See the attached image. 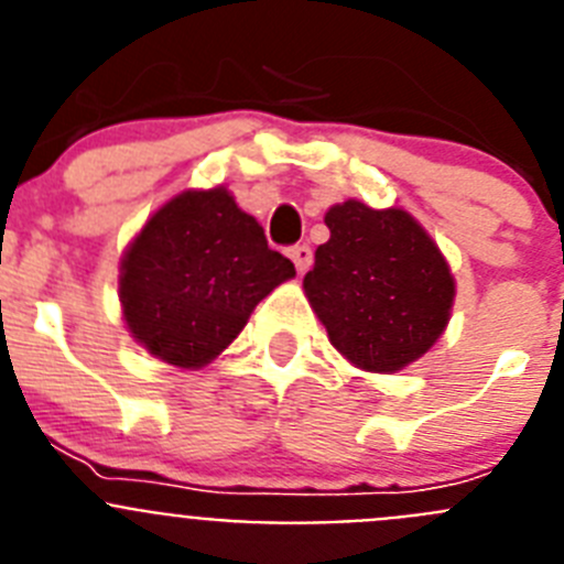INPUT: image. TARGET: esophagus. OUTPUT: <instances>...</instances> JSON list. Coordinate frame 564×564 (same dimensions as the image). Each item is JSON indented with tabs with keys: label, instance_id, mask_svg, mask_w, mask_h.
<instances>
[{
	"label": "esophagus",
	"instance_id": "esophagus-1",
	"mask_svg": "<svg viewBox=\"0 0 564 564\" xmlns=\"http://www.w3.org/2000/svg\"><path fill=\"white\" fill-rule=\"evenodd\" d=\"M291 259H293V265H296V271L305 273L307 268H311V262H313L311 246H293L291 248Z\"/></svg>",
	"mask_w": 564,
	"mask_h": 564
}]
</instances>
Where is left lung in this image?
I'll list each match as a JSON object with an SVG mask.
<instances>
[{"label": "left lung", "instance_id": "left-lung-1", "mask_svg": "<svg viewBox=\"0 0 564 564\" xmlns=\"http://www.w3.org/2000/svg\"><path fill=\"white\" fill-rule=\"evenodd\" d=\"M305 293L330 344L370 372L417 361L449 325L455 279L441 248L403 208L347 200L325 214Z\"/></svg>", "mask_w": 564, "mask_h": 564}]
</instances>
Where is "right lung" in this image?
Here are the masks:
<instances>
[{
  "label": "right lung",
  "instance_id": "1",
  "mask_svg": "<svg viewBox=\"0 0 564 564\" xmlns=\"http://www.w3.org/2000/svg\"><path fill=\"white\" fill-rule=\"evenodd\" d=\"M291 276V259L217 186L177 194L149 217L123 253L118 293L129 333L152 356L197 370Z\"/></svg>",
  "mask_w": 564,
  "mask_h": 564
}]
</instances>
